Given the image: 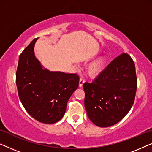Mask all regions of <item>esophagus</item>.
<instances>
[{
  "label": "esophagus",
  "mask_w": 152,
  "mask_h": 152,
  "mask_svg": "<svg viewBox=\"0 0 152 152\" xmlns=\"http://www.w3.org/2000/svg\"><path fill=\"white\" fill-rule=\"evenodd\" d=\"M84 83H85V80L84 78H83V77H80V80H79V87H82Z\"/></svg>",
  "instance_id": "1"
}]
</instances>
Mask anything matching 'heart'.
Returning a JSON list of instances; mask_svg holds the SVG:
<instances>
[{
  "label": "heart",
  "mask_w": 152,
  "mask_h": 152,
  "mask_svg": "<svg viewBox=\"0 0 152 152\" xmlns=\"http://www.w3.org/2000/svg\"><path fill=\"white\" fill-rule=\"evenodd\" d=\"M105 64V58L104 57H100L93 63H91L87 68L88 74L91 76H96L100 74L104 69Z\"/></svg>",
  "instance_id": "heart-1"
}]
</instances>
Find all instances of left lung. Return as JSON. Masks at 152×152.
<instances>
[{"mask_svg": "<svg viewBox=\"0 0 152 152\" xmlns=\"http://www.w3.org/2000/svg\"><path fill=\"white\" fill-rule=\"evenodd\" d=\"M85 107L94 125L110 127L125 117L133 105L137 89L135 65L123 53L113 60L92 83L83 84Z\"/></svg>", "mask_w": 152, "mask_h": 152, "instance_id": "left-lung-1", "label": "left lung"}]
</instances>
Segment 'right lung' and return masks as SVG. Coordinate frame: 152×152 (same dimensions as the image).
Returning <instances> with one entry per match:
<instances>
[{
    "label": "right lung",
    "mask_w": 152,
    "mask_h": 152,
    "mask_svg": "<svg viewBox=\"0 0 152 152\" xmlns=\"http://www.w3.org/2000/svg\"><path fill=\"white\" fill-rule=\"evenodd\" d=\"M38 38H34L19 56L16 86L28 114L40 123L52 124L65 114L68 100L78 87L79 76L42 69L34 56Z\"/></svg>",
    "instance_id": "1"
}]
</instances>
